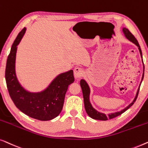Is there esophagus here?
I'll return each mask as SVG.
<instances>
[{
	"mask_svg": "<svg viewBox=\"0 0 148 148\" xmlns=\"http://www.w3.org/2000/svg\"><path fill=\"white\" fill-rule=\"evenodd\" d=\"M84 74V70L80 67H76L74 70V74L76 78H79L81 76H82Z\"/></svg>",
	"mask_w": 148,
	"mask_h": 148,
	"instance_id": "obj_1",
	"label": "esophagus"
}]
</instances>
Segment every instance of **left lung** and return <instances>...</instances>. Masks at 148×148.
I'll use <instances>...</instances> for the list:
<instances>
[{
  "instance_id": "left-lung-1",
  "label": "left lung",
  "mask_w": 148,
  "mask_h": 148,
  "mask_svg": "<svg viewBox=\"0 0 148 148\" xmlns=\"http://www.w3.org/2000/svg\"><path fill=\"white\" fill-rule=\"evenodd\" d=\"M122 32L123 33V34L125 37V38L127 39H128L129 41L132 42L134 44H135L137 47L139 51V53H140L141 58L142 59V53H141V50L140 48V46H139L138 41H137V39H136L134 35L132 34L130 31H129L125 27H123L122 29ZM142 63H143V74H142V77H141V80L140 82V84H139V86L138 87V89H137L136 97H135L134 99L133 100V101L131 103L130 105L125 108V109L121 110L119 111H116L115 112V113H108L107 115L105 113H101V112H99V111H97V109H95L94 107H92V104H91L90 101V88L89 87V85L88 84V83L84 79H81L80 80V86L82 88V94H83V98H84V107H85V110H86V113L88 114V115L91 117L93 119H96V120H101V121H107L108 119H111L115 118L116 116H117L119 115H121L122 113H123L125 111H127L129 108L132 107V106L134 105V103L136 102L137 95H138V92L139 90V87L141 86V82H142L143 79V74H144V65H143V59H142Z\"/></svg>"
}]
</instances>
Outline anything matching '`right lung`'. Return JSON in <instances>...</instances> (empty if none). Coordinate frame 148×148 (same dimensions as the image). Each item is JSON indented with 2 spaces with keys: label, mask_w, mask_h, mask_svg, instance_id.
Instances as JSON below:
<instances>
[{
  "label": "right lung",
  "mask_w": 148,
  "mask_h": 148,
  "mask_svg": "<svg viewBox=\"0 0 148 148\" xmlns=\"http://www.w3.org/2000/svg\"><path fill=\"white\" fill-rule=\"evenodd\" d=\"M27 29L16 37L8 56L5 70L7 89L12 101L21 111L35 119L49 121L61 113L68 86L74 82L73 70L58 74L48 86L39 92H31L22 86L16 75L15 62L17 45Z\"/></svg>",
  "instance_id": "1"
}]
</instances>
